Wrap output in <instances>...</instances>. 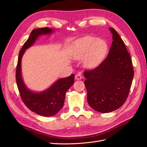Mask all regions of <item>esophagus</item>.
Returning <instances> with one entry per match:
<instances>
[{
	"label": "esophagus",
	"instance_id": "esophagus-1",
	"mask_svg": "<svg viewBox=\"0 0 147 147\" xmlns=\"http://www.w3.org/2000/svg\"><path fill=\"white\" fill-rule=\"evenodd\" d=\"M75 79L77 80H80L82 79V76L80 74H78L75 76Z\"/></svg>",
	"mask_w": 147,
	"mask_h": 147
}]
</instances>
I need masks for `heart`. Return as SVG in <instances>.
Wrapping results in <instances>:
<instances>
[{"label":"heart","instance_id":"heart-1","mask_svg":"<svg viewBox=\"0 0 147 147\" xmlns=\"http://www.w3.org/2000/svg\"><path fill=\"white\" fill-rule=\"evenodd\" d=\"M108 52V45L105 40L86 36L76 40L73 45L71 54L76 59H84V64L94 68L102 63Z\"/></svg>","mask_w":147,"mask_h":147}]
</instances>
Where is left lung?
<instances>
[{
    "label": "left lung",
    "mask_w": 147,
    "mask_h": 147,
    "mask_svg": "<svg viewBox=\"0 0 147 147\" xmlns=\"http://www.w3.org/2000/svg\"><path fill=\"white\" fill-rule=\"evenodd\" d=\"M109 30L113 41L107 57L97 67L84 71L88 104L103 113L124 104L134 76L132 59L124 42L114 28Z\"/></svg>",
    "instance_id": "obj_1"
}]
</instances>
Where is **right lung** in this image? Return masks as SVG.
<instances>
[{
  "mask_svg": "<svg viewBox=\"0 0 147 147\" xmlns=\"http://www.w3.org/2000/svg\"><path fill=\"white\" fill-rule=\"evenodd\" d=\"M53 30L48 27L33 30L27 40L20 51L16 69V82L20 96L28 109L38 115L50 117L55 115L63 107L65 93L74 82V75L58 80L52 85L42 92H34L25 85L21 76V59L25 51L33 45L38 36L49 34Z\"/></svg>",
  "mask_w": 147,
  "mask_h": 147,
  "instance_id": "obj_1",
  "label": "right lung"
}]
</instances>
